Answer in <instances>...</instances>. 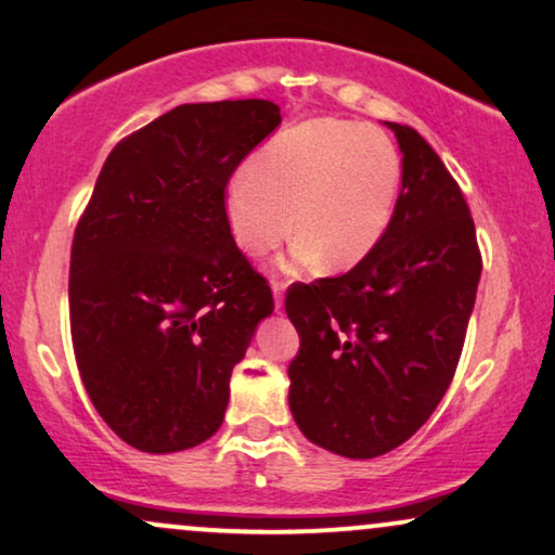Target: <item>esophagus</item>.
<instances>
[{
  "label": "esophagus",
  "mask_w": 555,
  "mask_h": 555,
  "mask_svg": "<svg viewBox=\"0 0 555 555\" xmlns=\"http://www.w3.org/2000/svg\"><path fill=\"white\" fill-rule=\"evenodd\" d=\"M271 289H273V305H276V310H282V307H284V289H286V282H282V279H273Z\"/></svg>",
  "instance_id": "1"
}]
</instances>
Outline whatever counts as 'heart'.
Returning <instances> with one entry per match:
<instances>
[{
  "instance_id": "b5f03b06",
  "label": "heart",
  "mask_w": 555,
  "mask_h": 555,
  "mask_svg": "<svg viewBox=\"0 0 555 555\" xmlns=\"http://www.w3.org/2000/svg\"><path fill=\"white\" fill-rule=\"evenodd\" d=\"M402 160L389 135L318 117L273 135L225 192L230 233L261 256L294 230V261L333 271L361 263L395 217Z\"/></svg>"
}]
</instances>
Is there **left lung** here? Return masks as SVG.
<instances>
[{"mask_svg":"<svg viewBox=\"0 0 555 555\" xmlns=\"http://www.w3.org/2000/svg\"><path fill=\"white\" fill-rule=\"evenodd\" d=\"M402 189L387 233L343 276L292 284L299 333L289 406L314 446L346 459L395 451L451 387L481 276L464 192L417 130L387 122Z\"/></svg>","mask_w":555,"mask_h":555,"instance_id":"left-lung-1","label":"left lung"}]
</instances>
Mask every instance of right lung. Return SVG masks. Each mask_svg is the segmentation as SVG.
<instances>
[{
  "label": "right lung",
  "mask_w": 555,
  "mask_h": 555,
  "mask_svg": "<svg viewBox=\"0 0 555 555\" xmlns=\"http://www.w3.org/2000/svg\"><path fill=\"white\" fill-rule=\"evenodd\" d=\"M282 125L269 100L181 104L122 138L79 217L68 318L83 389L145 453L205 443L273 294L235 245L225 189Z\"/></svg>",
  "instance_id": "1"
}]
</instances>
